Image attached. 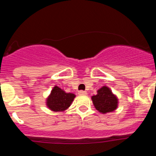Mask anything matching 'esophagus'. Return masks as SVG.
<instances>
[{
  "label": "esophagus",
  "mask_w": 156,
  "mask_h": 156,
  "mask_svg": "<svg viewBox=\"0 0 156 156\" xmlns=\"http://www.w3.org/2000/svg\"><path fill=\"white\" fill-rule=\"evenodd\" d=\"M79 94L80 95H86L87 94V92L86 91H83V90H80L79 91Z\"/></svg>",
  "instance_id": "1"
}]
</instances>
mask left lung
Segmentation results:
<instances>
[{
  "label": "left lung",
  "mask_w": 156,
  "mask_h": 156,
  "mask_svg": "<svg viewBox=\"0 0 156 156\" xmlns=\"http://www.w3.org/2000/svg\"><path fill=\"white\" fill-rule=\"evenodd\" d=\"M94 108L102 114L112 112L118 108L119 98L108 87L103 86L91 97Z\"/></svg>",
  "instance_id": "1"
}]
</instances>
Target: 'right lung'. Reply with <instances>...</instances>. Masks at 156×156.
<instances>
[{"instance_id":"1","label":"right lung","mask_w":156,"mask_h":156,"mask_svg":"<svg viewBox=\"0 0 156 156\" xmlns=\"http://www.w3.org/2000/svg\"><path fill=\"white\" fill-rule=\"evenodd\" d=\"M75 98L76 95L73 93H67L55 85L47 97L45 103L47 107L51 111L64 112L69 108Z\"/></svg>"}]
</instances>
